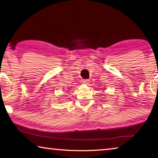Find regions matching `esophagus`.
Here are the masks:
<instances>
[{"label": "esophagus", "mask_w": 158, "mask_h": 158, "mask_svg": "<svg viewBox=\"0 0 158 158\" xmlns=\"http://www.w3.org/2000/svg\"><path fill=\"white\" fill-rule=\"evenodd\" d=\"M89 82H90L89 80H83V81H82V83L85 85H89Z\"/></svg>", "instance_id": "obj_1"}]
</instances>
